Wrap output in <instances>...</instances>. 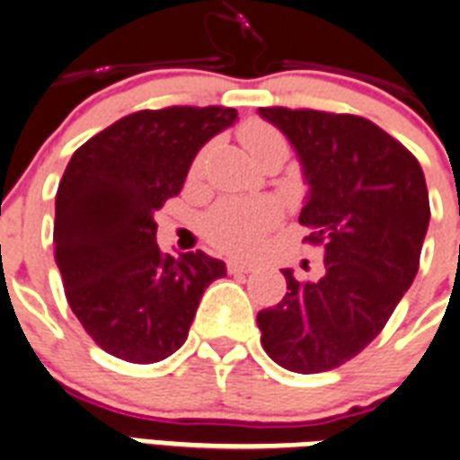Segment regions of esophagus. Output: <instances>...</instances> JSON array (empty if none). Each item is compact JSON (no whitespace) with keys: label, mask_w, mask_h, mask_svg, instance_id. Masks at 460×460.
Returning a JSON list of instances; mask_svg holds the SVG:
<instances>
[{"label":"esophagus","mask_w":460,"mask_h":460,"mask_svg":"<svg viewBox=\"0 0 460 460\" xmlns=\"http://www.w3.org/2000/svg\"><path fill=\"white\" fill-rule=\"evenodd\" d=\"M252 269L254 264H250V261H238V260L226 261V271L229 273H250Z\"/></svg>","instance_id":"34e87169"}]
</instances>
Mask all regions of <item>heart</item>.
Segmentation results:
<instances>
[{"instance_id":"b5f03b06","label":"heart","mask_w":460,"mask_h":460,"mask_svg":"<svg viewBox=\"0 0 460 460\" xmlns=\"http://www.w3.org/2000/svg\"><path fill=\"white\" fill-rule=\"evenodd\" d=\"M243 146L252 154L254 161H261L266 156H288L289 142L276 126L261 121V119H250L238 130ZM206 161V149L199 152L194 158L191 171L199 172ZM278 208L271 200H241L224 199L217 206H212L203 219V231L210 241L212 248L219 252L231 254V257H252L260 252L264 245L266 234L278 224Z\"/></svg>"}]
</instances>
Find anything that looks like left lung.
Here are the masks:
<instances>
[{"mask_svg":"<svg viewBox=\"0 0 460 460\" xmlns=\"http://www.w3.org/2000/svg\"><path fill=\"white\" fill-rule=\"evenodd\" d=\"M288 135L311 184L299 224L323 273L257 314L261 346L296 374L341 367L379 337L419 271L430 219L426 177L402 142L358 114L260 107Z\"/></svg>","mask_w":460,"mask_h":460,"instance_id":"8db88e82","label":"left lung"}]
</instances>
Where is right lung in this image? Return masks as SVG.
Instances as JSON below:
<instances>
[{
    "instance_id": "1",
    "label": "right lung",
    "mask_w": 460,
    "mask_h": 460,
    "mask_svg": "<svg viewBox=\"0 0 460 460\" xmlns=\"http://www.w3.org/2000/svg\"><path fill=\"white\" fill-rule=\"evenodd\" d=\"M234 107L140 110L72 154L58 184L53 245L72 314L105 353L135 365L184 343L208 285L226 276L206 252L161 254L154 212L182 191L199 149Z\"/></svg>"
}]
</instances>
